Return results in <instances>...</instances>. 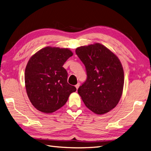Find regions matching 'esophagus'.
I'll return each mask as SVG.
<instances>
[{"instance_id":"34e87169","label":"esophagus","mask_w":151,"mask_h":151,"mask_svg":"<svg viewBox=\"0 0 151 151\" xmlns=\"http://www.w3.org/2000/svg\"><path fill=\"white\" fill-rule=\"evenodd\" d=\"M79 86H80V84H79V83H77V84L75 86L77 89H78V88H79Z\"/></svg>"}]
</instances>
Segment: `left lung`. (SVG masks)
Segmentation results:
<instances>
[{
  "label": "left lung",
  "instance_id": "obj_1",
  "mask_svg": "<svg viewBox=\"0 0 151 151\" xmlns=\"http://www.w3.org/2000/svg\"><path fill=\"white\" fill-rule=\"evenodd\" d=\"M84 64L87 80L78 93L91 111L103 115L118 104L124 85V71L120 59L110 50L99 43L76 49Z\"/></svg>",
  "mask_w": 151,
  "mask_h": 151
}]
</instances>
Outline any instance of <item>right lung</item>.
I'll return each instance as SVG.
<instances>
[{"instance_id":"add662e5","label":"right lung","mask_w":151,"mask_h":151,"mask_svg":"<svg viewBox=\"0 0 151 151\" xmlns=\"http://www.w3.org/2000/svg\"><path fill=\"white\" fill-rule=\"evenodd\" d=\"M72 55L68 48L46 47L29 58L25 69V87L29 101L38 111L55 112L76 91L68 84L67 72L63 67Z\"/></svg>"}]
</instances>
